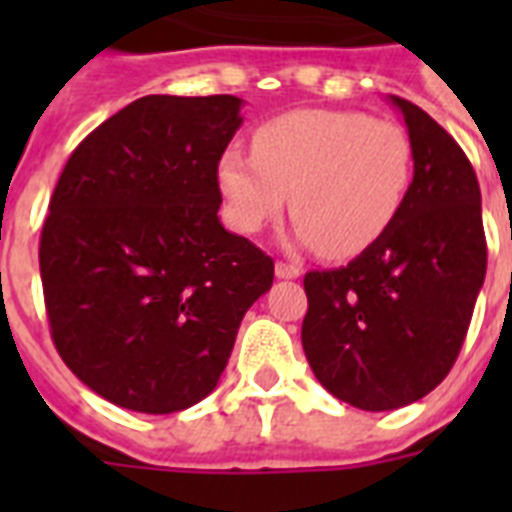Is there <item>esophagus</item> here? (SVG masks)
Masks as SVG:
<instances>
[{
    "instance_id": "esophagus-1",
    "label": "esophagus",
    "mask_w": 512,
    "mask_h": 512,
    "mask_svg": "<svg viewBox=\"0 0 512 512\" xmlns=\"http://www.w3.org/2000/svg\"><path fill=\"white\" fill-rule=\"evenodd\" d=\"M300 268H297V265H292V263H276V276H279V279H297V276H300Z\"/></svg>"
}]
</instances>
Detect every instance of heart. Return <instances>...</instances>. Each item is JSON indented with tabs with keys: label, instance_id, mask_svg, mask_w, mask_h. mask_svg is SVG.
<instances>
[{
	"label": "heart",
	"instance_id": "1",
	"mask_svg": "<svg viewBox=\"0 0 512 512\" xmlns=\"http://www.w3.org/2000/svg\"><path fill=\"white\" fill-rule=\"evenodd\" d=\"M412 172V140L396 122L303 108L260 124L252 154L228 148L217 162V185L236 231L257 233L289 201L295 239L345 260L390 231Z\"/></svg>",
	"mask_w": 512,
	"mask_h": 512
}]
</instances>
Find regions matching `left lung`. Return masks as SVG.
<instances>
[{
  "label": "left lung",
  "instance_id": "left-lung-1",
  "mask_svg": "<svg viewBox=\"0 0 512 512\" xmlns=\"http://www.w3.org/2000/svg\"><path fill=\"white\" fill-rule=\"evenodd\" d=\"M390 100L414 151L404 207L374 247L303 281L305 358L332 396L366 412L414 404L444 380L486 276L473 164L420 106Z\"/></svg>",
  "mask_w": 512,
  "mask_h": 512
}]
</instances>
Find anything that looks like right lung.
Masks as SVG:
<instances>
[{
  "label": "right lung",
  "instance_id": "obj_1",
  "mask_svg": "<svg viewBox=\"0 0 512 512\" xmlns=\"http://www.w3.org/2000/svg\"><path fill=\"white\" fill-rule=\"evenodd\" d=\"M233 95H146L68 156L39 239L60 358L106 401L172 414L215 390L273 260L220 225Z\"/></svg>",
  "mask_w": 512,
  "mask_h": 512
}]
</instances>
